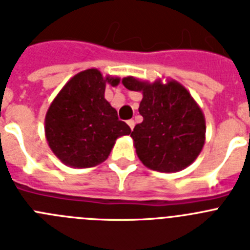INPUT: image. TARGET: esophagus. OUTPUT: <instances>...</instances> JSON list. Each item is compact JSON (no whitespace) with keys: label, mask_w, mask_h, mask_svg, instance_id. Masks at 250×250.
Listing matches in <instances>:
<instances>
[{"label":"esophagus","mask_w":250,"mask_h":250,"mask_svg":"<svg viewBox=\"0 0 250 250\" xmlns=\"http://www.w3.org/2000/svg\"><path fill=\"white\" fill-rule=\"evenodd\" d=\"M127 125L130 126V129H134V126H135V121L134 120H127Z\"/></svg>","instance_id":"34e87169"}]
</instances>
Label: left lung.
<instances>
[{"label":"left lung","mask_w":250,"mask_h":250,"mask_svg":"<svg viewBox=\"0 0 250 250\" xmlns=\"http://www.w3.org/2000/svg\"><path fill=\"white\" fill-rule=\"evenodd\" d=\"M124 86L143 92L139 112L143 123L131 132L141 163L161 173H175L193 163L205 141L202 109L184 86L174 80L149 83L129 76Z\"/></svg>","instance_id":"8db88e82"}]
</instances>
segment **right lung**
Listing matches in <instances>:
<instances>
[{
    "instance_id": "add662e5",
    "label": "right lung",
    "mask_w": 250,
    "mask_h": 250,
    "mask_svg": "<svg viewBox=\"0 0 250 250\" xmlns=\"http://www.w3.org/2000/svg\"><path fill=\"white\" fill-rule=\"evenodd\" d=\"M119 83V77H104L99 70L89 68L75 75L57 94L46 114L45 134L63 164L96 167L107 159L116 139L131 132L105 99L106 83Z\"/></svg>"
}]
</instances>
